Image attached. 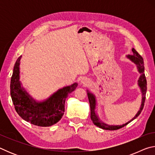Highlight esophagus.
Masks as SVG:
<instances>
[{
    "label": "esophagus",
    "instance_id": "34e87169",
    "mask_svg": "<svg viewBox=\"0 0 155 155\" xmlns=\"http://www.w3.org/2000/svg\"><path fill=\"white\" fill-rule=\"evenodd\" d=\"M80 82L81 83L84 84V85H87V84L89 83V81L87 79V78H82V79H81Z\"/></svg>",
    "mask_w": 155,
    "mask_h": 155
}]
</instances>
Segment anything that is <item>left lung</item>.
<instances>
[{"mask_svg":"<svg viewBox=\"0 0 155 155\" xmlns=\"http://www.w3.org/2000/svg\"><path fill=\"white\" fill-rule=\"evenodd\" d=\"M132 51L133 52V54H132V55L128 54V55L126 56V57H127L128 59H129L130 61L134 63V64L136 65V66H137V71L140 74L139 79L137 80V85L140 89V91L141 93V105L139 111H137V114H135V116L130 120V121H128L127 123H125V124H122V125H112V124L109 125L103 122L101 119H100V117L98 115V113L96 111L97 101H96V96L93 93L90 92V91L87 90L89 102H90V111H91L90 117H91V121H92L94 124H95L99 128H103L104 130H117L119 129V128H121L122 127H125V126L127 125L128 123L132 122L133 120H135L136 117H137L139 116V115L141 114V112L143 108L144 103H145V99H146V90H147V81L145 77V74L143 73L144 72L143 59L142 57H141V56L139 54L138 52L135 51V48H133Z\"/></svg>","mask_w":155,"mask_h":155,"instance_id":"left-lung-1","label":"left lung"}]
</instances>
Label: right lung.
<instances>
[{
	"label": "right lung",
	"mask_w": 155,
	"mask_h": 155,
	"mask_svg": "<svg viewBox=\"0 0 155 155\" xmlns=\"http://www.w3.org/2000/svg\"><path fill=\"white\" fill-rule=\"evenodd\" d=\"M20 56L14 65L11 78L10 92L15 109L25 121L38 127H51L58 122L64 114L65 102L68 94L77 88L78 83L65 86L39 101L34 99L25 90L20 81Z\"/></svg>",
	"instance_id": "obj_1"
}]
</instances>
